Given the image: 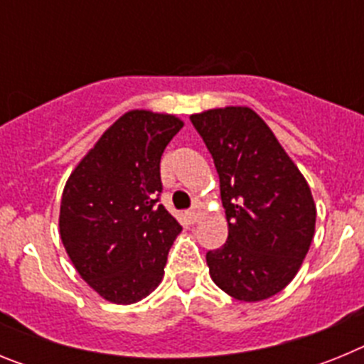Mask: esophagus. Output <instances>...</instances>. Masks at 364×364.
<instances>
[{"label":"esophagus","mask_w":364,"mask_h":364,"mask_svg":"<svg viewBox=\"0 0 364 364\" xmlns=\"http://www.w3.org/2000/svg\"><path fill=\"white\" fill-rule=\"evenodd\" d=\"M184 217H186V222H188V224H197L198 218H200V215H198V211L191 210V211H186Z\"/></svg>","instance_id":"34e87169"}]
</instances>
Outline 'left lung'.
Masks as SVG:
<instances>
[{"mask_svg": "<svg viewBox=\"0 0 364 364\" xmlns=\"http://www.w3.org/2000/svg\"><path fill=\"white\" fill-rule=\"evenodd\" d=\"M213 156L228 240L205 260L222 291L237 301L273 297L297 275L315 233L306 178L262 118L244 105L191 114Z\"/></svg>", "mask_w": 364, "mask_h": 364, "instance_id": "1", "label": "left lung"}]
</instances>
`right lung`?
Instances as JSON below:
<instances>
[{"instance_id": "1", "label": "right lung", "mask_w": 364, "mask_h": 364, "mask_svg": "<svg viewBox=\"0 0 364 364\" xmlns=\"http://www.w3.org/2000/svg\"><path fill=\"white\" fill-rule=\"evenodd\" d=\"M182 127L175 114L127 111L67 178L60 237L80 277L105 301L133 304L162 282L182 228L156 204L160 159Z\"/></svg>"}]
</instances>
